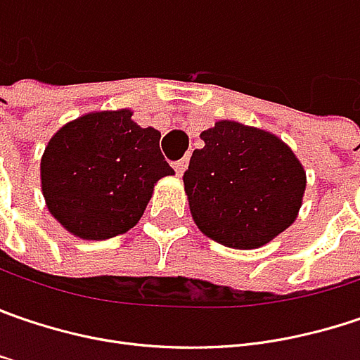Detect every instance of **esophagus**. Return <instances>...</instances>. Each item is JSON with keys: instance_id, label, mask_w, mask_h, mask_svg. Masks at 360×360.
<instances>
[{"instance_id": "34e87169", "label": "esophagus", "mask_w": 360, "mask_h": 360, "mask_svg": "<svg viewBox=\"0 0 360 360\" xmlns=\"http://www.w3.org/2000/svg\"><path fill=\"white\" fill-rule=\"evenodd\" d=\"M187 162H189V160L187 159H181V160H175V162H173V169H175V173H177V175H183V171H185V169H187Z\"/></svg>"}]
</instances>
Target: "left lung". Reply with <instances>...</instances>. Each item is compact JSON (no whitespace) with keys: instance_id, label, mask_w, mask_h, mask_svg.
Masks as SVG:
<instances>
[{"instance_id":"8db88e82","label":"left lung","mask_w":360,"mask_h":360,"mask_svg":"<svg viewBox=\"0 0 360 360\" xmlns=\"http://www.w3.org/2000/svg\"><path fill=\"white\" fill-rule=\"evenodd\" d=\"M183 173L201 232L230 248H259L289 228L306 191V173L277 136L238 122L201 132Z\"/></svg>"}]
</instances>
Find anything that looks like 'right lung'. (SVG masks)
I'll use <instances>...</instances> for the list:
<instances>
[{
  "instance_id": "1",
  "label": "right lung",
  "mask_w": 360,
  "mask_h": 360,
  "mask_svg": "<svg viewBox=\"0 0 360 360\" xmlns=\"http://www.w3.org/2000/svg\"><path fill=\"white\" fill-rule=\"evenodd\" d=\"M159 140V130L140 128L130 110L96 112L63 126L40 162L51 214L85 240H105L136 226L155 183L175 173Z\"/></svg>"
}]
</instances>
